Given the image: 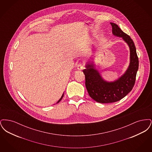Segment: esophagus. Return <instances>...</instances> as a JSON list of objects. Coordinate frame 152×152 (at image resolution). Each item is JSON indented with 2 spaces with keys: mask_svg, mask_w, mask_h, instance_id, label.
Here are the masks:
<instances>
[{
  "mask_svg": "<svg viewBox=\"0 0 152 152\" xmlns=\"http://www.w3.org/2000/svg\"><path fill=\"white\" fill-rule=\"evenodd\" d=\"M77 69L78 70H82L84 69V65L81 63H80L78 65H77Z\"/></svg>",
  "mask_w": 152,
  "mask_h": 152,
  "instance_id": "obj_1",
  "label": "esophagus"
}]
</instances>
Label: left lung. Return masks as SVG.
<instances>
[{"instance_id":"left-lung-1","label":"left lung","mask_w":152,"mask_h":152,"mask_svg":"<svg viewBox=\"0 0 152 152\" xmlns=\"http://www.w3.org/2000/svg\"><path fill=\"white\" fill-rule=\"evenodd\" d=\"M112 33L122 37L130 49V64L125 73L119 79L108 82L102 79L94 64L88 63L83 72L86 76V86L90 97L100 103H110L119 101L128 94L134 85L138 69V58L133 41L113 23H110Z\"/></svg>"}]
</instances>
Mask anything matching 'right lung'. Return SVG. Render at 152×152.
I'll return each instance as SVG.
<instances>
[{
    "instance_id": "1",
    "label": "right lung",
    "mask_w": 152,
    "mask_h": 152,
    "mask_svg": "<svg viewBox=\"0 0 152 152\" xmlns=\"http://www.w3.org/2000/svg\"><path fill=\"white\" fill-rule=\"evenodd\" d=\"M63 96H64V94H63V95H62V96H61V98H60V99H59V100H58V102H57V103H58V102H60V101H61V99H62V98H63Z\"/></svg>"
}]
</instances>
